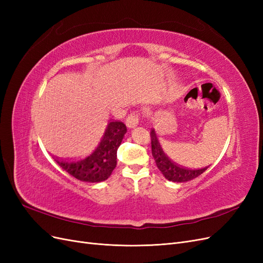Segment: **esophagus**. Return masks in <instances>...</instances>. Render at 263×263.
I'll use <instances>...</instances> for the list:
<instances>
[{
  "label": "esophagus",
  "instance_id": "34e87169",
  "mask_svg": "<svg viewBox=\"0 0 263 263\" xmlns=\"http://www.w3.org/2000/svg\"><path fill=\"white\" fill-rule=\"evenodd\" d=\"M139 124V115L137 113H132L126 119V125L128 128H134Z\"/></svg>",
  "mask_w": 263,
  "mask_h": 263
}]
</instances>
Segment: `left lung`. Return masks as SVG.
I'll return each instance as SVG.
<instances>
[{
	"mask_svg": "<svg viewBox=\"0 0 263 263\" xmlns=\"http://www.w3.org/2000/svg\"><path fill=\"white\" fill-rule=\"evenodd\" d=\"M150 137H151V151H153V156L156 161V164L158 169L161 171V173L164 176L165 179L172 182H186L190 180H193L197 178L198 176L208 169V166L203 169H189L184 168V166H181L177 164L176 162L171 161V159L164 154L162 147L160 146V142H159L156 132L151 129L150 132Z\"/></svg>",
	"mask_w": 263,
	"mask_h": 263,
	"instance_id": "8db88e82",
	"label": "left lung"
}]
</instances>
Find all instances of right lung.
Listing matches in <instances>:
<instances>
[{
  "label": "right lung",
  "instance_id": "right-lung-1",
  "mask_svg": "<svg viewBox=\"0 0 263 263\" xmlns=\"http://www.w3.org/2000/svg\"><path fill=\"white\" fill-rule=\"evenodd\" d=\"M126 125L112 121L107 124L104 135L91 153L79 160H59L61 168L83 182H101L108 179L117 163V149L126 134Z\"/></svg>",
  "mask_w": 263,
  "mask_h": 263
}]
</instances>
